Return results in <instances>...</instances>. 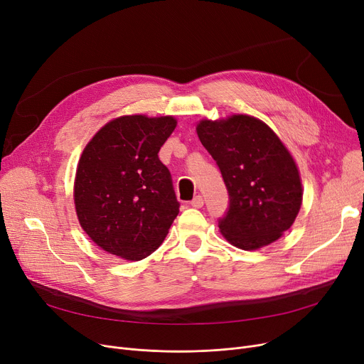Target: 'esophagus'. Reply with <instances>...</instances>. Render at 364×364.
Instances as JSON below:
<instances>
[{
    "mask_svg": "<svg viewBox=\"0 0 364 364\" xmlns=\"http://www.w3.org/2000/svg\"><path fill=\"white\" fill-rule=\"evenodd\" d=\"M190 205H192L193 208H202V206H203V198H202L200 195L195 196V198H193V200L190 202Z\"/></svg>",
    "mask_w": 364,
    "mask_h": 364,
    "instance_id": "esophagus-1",
    "label": "esophagus"
}]
</instances>
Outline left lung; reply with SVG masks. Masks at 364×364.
<instances>
[{
	"mask_svg": "<svg viewBox=\"0 0 364 364\" xmlns=\"http://www.w3.org/2000/svg\"><path fill=\"white\" fill-rule=\"evenodd\" d=\"M196 131L230 199L218 221L224 237L245 251L277 240L294 224L302 202L299 172L288 149L247 114L202 121Z\"/></svg>",
	"mask_w": 364,
	"mask_h": 364,
	"instance_id": "left-lung-1",
	"label": "left lung"
}]
</instances>
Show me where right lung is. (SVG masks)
Listing matches in <instances>:
<instances>
[{"mask_svg": "<svg viewBox=\"0 0 364 364\" xmlns=\"http://www.w3.org/2000/svg\"><path fill=\"white\" fill-rule=\"evenodd\" d=\"M172 117H122L87 144L75 177V208L84 232L106 252L140 261L155 252L178 215L169 169L158 153Z\"/></svg>", "mask_w": 364, "mask_h": 364, "instance_id": "right-lung-1", "label": "right lung"}]
</instances>
